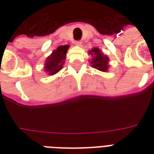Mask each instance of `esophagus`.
Wrapping results in <instances>:
<instances>
[{
  "label": "esophagus",
  "instance_id": "34e87169",
  "mask_svg": "<svg viewBox=\"0 0 154 154\" xmlns=\"http://www.w3.org/2000/svg\"><path fill=\"white\" fill-rule=\"evenodd\" d=\"M74 44H75V45H77V46H82V41H76Z\"/></svg>",
  "mask_w": 154,
  "mask_h": 154
}]
</instances>
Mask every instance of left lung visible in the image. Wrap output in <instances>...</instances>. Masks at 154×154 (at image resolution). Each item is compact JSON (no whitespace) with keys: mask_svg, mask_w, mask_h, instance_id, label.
<instances>
[{"mask_svg":"<svg viewBox=\"0 0 154 154\" xmlns=\"http://www.w3.org/2000/svg\"><path fill=\"white\" fill-rule=\"evenodd\" d=\"M89 54L91 55V57H92L91 61V67L101 72H106L108 70L109 57H107L106 55H104L101 50L97 48H94L91 50L89 51Z\"/></svg>","mask_w":154,"mask_h":154,"instance_id":"obj_1","label":"left lung"}]
</instances>
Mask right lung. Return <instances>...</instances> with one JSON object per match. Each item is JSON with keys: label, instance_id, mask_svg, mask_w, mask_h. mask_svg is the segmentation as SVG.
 Instances as JSON below:
<instances>
[{"label": "right lung", "instance_id": "1", "mask_svg": "<svg viewBox=\"0 0 154 154\" xmlns=\"http://www.w3.org/2000/svg\"><path fill=\"white\" fill-rule=\"evenodd\" d=\"M68 48V45L59 46L47 57L44 64V70L48 75L53 76L63 68Z\"/></svg>", "mask_w": 154, "mask_h": 154}]
</instances>
